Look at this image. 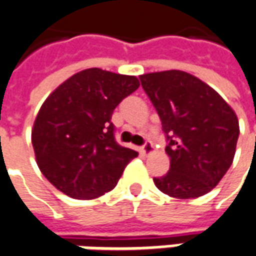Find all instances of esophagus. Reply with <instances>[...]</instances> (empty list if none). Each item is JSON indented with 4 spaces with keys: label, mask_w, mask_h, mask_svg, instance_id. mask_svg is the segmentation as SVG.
<instances>
[{
    "label": "esophagus",
    "mask_w": 256,
    "mask_h": 256,
    "mask_svg": "<svg viewBox=\"0 0 256 256\" xmlns=\"http://www.w3.org/2000/svg\"><path fill=\"white\" fill-rule=\"evenodd\" d=\"M154 152H155V146H154V144H152V142H150V141H148V142H146V144H145L144 146L141 148V154L145 156L150 155V154H154Z\"/></svg>",
    "instance_id": "esophagus-1"
}]
</instances>
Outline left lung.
Masks as SVG:
<instances>
[{
  "instance_id": "8db88e82",
  "label": "left lung",
  "mask_w": 256,
  "mask_h": 256,
  "mask_svg": "<svg viewBox=\"0 0 256 256\" xmlns=\"http://www.w3.org/2000/svg\"><path fill=\"white\" fill-rule=\"evenodd\" d=\"M168 144L170 170L154 178L159 190L194 198L220 184L233 163L240 128L236 112L192 74L168 70L140 75Z\"/></svg>"
}]
</instances>
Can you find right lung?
I'll return each mask as SVG.
<instances>
[{
	"mask_svg": "<svg viewBox=\"0 0 256 256\" xmlns=\"http://www.w3.org/2000/svg\"><path fill=\"white\" fill-rule=\"evenodd\" d=\"M138 86L134 75L88 68L48 96L34 120L31 142L36 164L54 188L92 200L116 186L138 154L115 141L112 112Z\"/></svg>",
	"mask_w": 256,
	"mask_h": 256,
	"instance_id": "add662e5",
	"label": "right lung"
}]
</instances>
